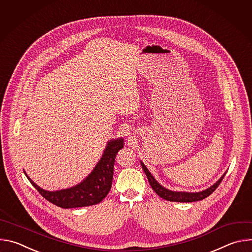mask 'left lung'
<instances>
[{
  "instance_id": "obj_1",
  "label": "left lung",
  "mask_w": 252,
  "mask_h": 252,
  "mask_svg": "<svg viewBox=\"0 0 252 252\" xmlns=\"http://www.w3.org/2000/svg\"><path fill=\"white\" fill-rule=\"evenodd\" d=\"M140 164L142 166L143 171H145L146 175L148 176V179L150 182L151 187L153 188V189L156 191V193L160 196L161 198L168 200V201H175V202H193V201H198V200H202L205 197H207L208 195H210L215 189H218V187L220 186V184L221 183V181L223 179L224 175L226 174V171L222 174V176L219 179V181L213 184L211 187H209L208 189L198 191V192H188V191H173V190H169L165 188H163L159 183L157 182V179L153 176V174L151 173V171L148 169V167L145 165L142 161H140Z\"/></svg>"
}]
</instances>
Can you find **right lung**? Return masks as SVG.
Wrapping results in <instances>:
<instances>
[{"instance_id": "right-lung-1", "label": "right lung", "mask_w": 252, "mask_h": 252, "mask_svg": "<svg viewBox=\"0 0 252 252\" xmlns=\"http://www.w3.org/2000/svg\"><path fill=\"white\" fill-rule=\"evenodd\" d=\"M124 143L123 137L107 141L100 159L92 172L83 182L69 189L55 191L45 190L35 185L25 170L24 172L32 187L47 200L57 206L76 208L97 204L107 195L112 188L115 158L118 152L124 148Z\"/></svg>"}]
</instances>
